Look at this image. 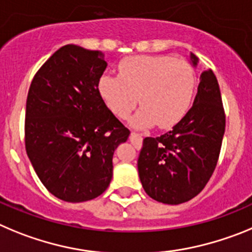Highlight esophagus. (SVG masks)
Masks as SVG:
<instances>
[{"label": "esophagus", "instance_id": "esophagus-1", "mask_svg": "<svg viewBox=\"0 0 252 252\" xmlns=\"http://www.w3.org/2000/svg\"><path fill=\"white\" fill-rule=\"evenodd\" d=\"M129 139H130V142L133 143V144H140V142H142V135L135 133V131H131Z\"/></svg>", "mask_w": 252, "mask_h": 252}]
</instances>
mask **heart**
<instances>
[{"label": "heart", "mask_w": 252, "mask_h": 252, "mask_svg": "<svg viewBox=\"0 0 252 252\" xmlns=\"http://www.w3.org/2000/svg\"><path fill=\"white\" fill-rule=\"evenodd\" d=\"M196 87V72L185 60L171 56H131L119 65V76L104 74L98 89L106 106L118 118L128 117L138 126L157 123L160 129L176 126L188 112Z\"/></svg>", "instance_id": "1"}]
</instances>
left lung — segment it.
<instances>
[{
  "mask_svg": "<svg viewBox=\"0 0 252 252\" xmlns=\"http://www.w3.org/2000/svg\"><path fill=\"white\" fill-rule=\"evenodd\" d=\"M191 60L197 65L192 54ZM225 126L219 83L208 69L201 74L187 114L172 130L143 140L138 172L146 193L167 205H180L196 197L216 168Z\"/></svg>",
  "mask_w": 252,
  "mask_h": 252,
  "instance_id": "1",
  "label": "left lung"
}]
</instances>
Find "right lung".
<instances>
[{
  "instance_id": "right-lung-1",
  "label": "right lung",
  "mask_w": 252,
  "mask_h": 252,
  "mask_svg": "<svg viewBox=\"0 0 252 252\" xmlns=\"http://www.w3.org/2000/svg\"><path fill=\"white\" fill-rule=\"evenodd\" d=\"M103 54L65 45L31 81L25 148L50 193L66 202L100 196L113 177V154L130 130L108 109L98 89Z\"/></svg>"
}]
</instances>
